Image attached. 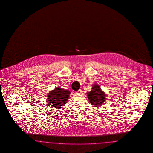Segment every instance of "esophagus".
<instances>
[{
  "mask_svg": "<svg viewBox=\"0 0 153 153\" xmlns=\"http://www.w3.org/2000/svg\"><path fill=\"white\" fill-rule=\"evenodd\" d=\"M81 93V89H79L78 91H76V93H77V94H80Z\"/></svg>",
  "mask_w": 153,
  "mask_h": 153,
  "instance_id": "34e87169",
  "label": "esophagus"
}]
</instances>
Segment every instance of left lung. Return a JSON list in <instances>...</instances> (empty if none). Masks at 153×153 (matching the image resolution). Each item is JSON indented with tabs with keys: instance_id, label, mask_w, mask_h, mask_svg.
Wrapping results in <instances>:
<instances>
[{
	"instance_id": "left-lung-1",
	"label": "left lung",
	"mask_w": 153,
	"mask_h": 153,
	"mask_svg": "<svg viewBox=\"0 0 153 153\" xmlns=\"http://www.w3.org/2000/svg\"><path fill=\"white\" fill-rule=\"evenodd\" d=\"M88 100L94 107H99L102 105L105 100V94L98 85H94L92 90L87 93Z\"/></svg>"
}]
</instances>
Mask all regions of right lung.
I'll return each instance as SVG.
<instances>
[{
    "mask_svg": "<svg viewBox=\"0 0 153 153\" xmlns=\"http://www.w3.org/2000/svg\"><path fill=\"white\" fill-rule=\"evenodd\" d=\"M70 94V91L68 90L56 88L49 92L48 101L50 105L54 108H61L67 103Z\"/></svg>",
    "mask_w": 153,
    "mask_h": 153,
    "instance_id": "right-lung-1",
    "label": "right lung"
}]
</instances>
